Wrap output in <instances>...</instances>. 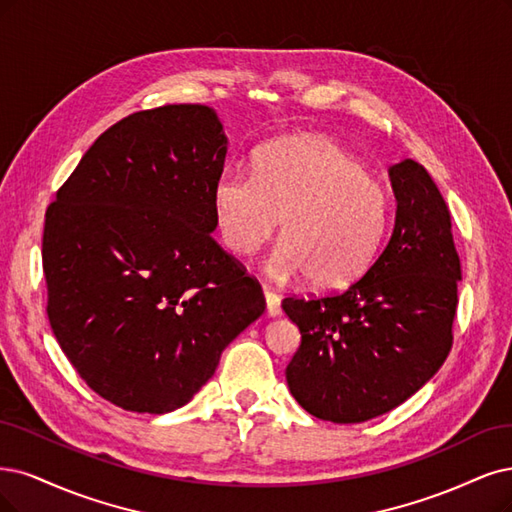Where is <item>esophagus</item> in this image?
<instances>
[{
  "label": "esophagus",
  "mask_w": 512,
  "mask_h": 512,
  "mask_svg": "<svg viewBox=\"0 0 512 512\" xmlns=\"http://www.w3.org/2000/svg\"><path fill=\"white\" fill-rule=\"evenodd\" d=\"M264 298H267V313H269L271 317L279 315V313H281V301H279V294H277L273 288L264 286Z\"/></svg>",
  "instance_id": "obj_1"
}]
</instances>
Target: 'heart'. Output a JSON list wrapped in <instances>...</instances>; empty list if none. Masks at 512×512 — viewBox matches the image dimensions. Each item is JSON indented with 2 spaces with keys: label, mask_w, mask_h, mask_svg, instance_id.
Masks as SVG:
<instances>
[{
  "label": "heart",
  "mask_w": 512,
  "mask_h": 512,
  "mask_svg": "<svg viewBox=\"0 0 512 512\" xmlns=\"http://www.w3.org/2000/svg\"><path fill=\"white\" fill-rule=\"evenodd\" d=\"M214 214L226 248L252 256L275 233V277L305 273L315 288H341L373 262L390 220V195L358 158L322 135L264 146L254 173L228 167L214 186Z\"/></svg>",
  "instance_id": "obj_1"
}]
</instances>
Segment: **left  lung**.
<instances>
[{
  "mask_svg": "<svg viewBox=\"0 0 512 512\" xmlns=\"http://www.w3.org/2000/svg\"><path fill=\"white\" fill-rule=\"evenodd\" d=\"M390 178L394 233L366 273L343 292L281 303L301 330L286 368L290 392L307 413L334 424L396 409L434 377L453 345L462 267L447 203L411 158Z\"/></svg>",
  "mask_w": 512,
  "mask_h": 512,
  "instance_id": "left-lung-1",
  "label": "left lung"
}]
</instances>
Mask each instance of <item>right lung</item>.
Listing matches in <instances>:
<instances>
[{"mask_svg":"<svg viewBox=\"0 0 512 512\" xmlns=\"http://www.w3.org/2000/svg\"><path fill=\"white\" fill-rule=\"evenodd\" d=\"M224 158L207 105L135 112L97 137L46 209L50 328L80 379L120 409L184 407L267 307L211 237Z\"/></svg>","mask_w":512,"mask_h":512,"instance_id":"right-lung-1","label":"right lung"}]
</instances>
